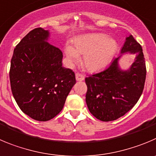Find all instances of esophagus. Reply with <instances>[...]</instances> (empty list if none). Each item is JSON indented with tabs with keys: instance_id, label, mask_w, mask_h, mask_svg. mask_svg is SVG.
I'll return each instance as SVG.
<instances>
[{
	"instance_id": "1",
	"label": "esophagus",
	"mask_w": 156,
	"mask_h": 156,
	"mask_svg": "<svg viewBox=\"0 0 156 156\" xmlns=\"http://www.w3.org/2000/svg\"><path fill=\"white\" fill-rule=\"evenodd\" d=\"M75 78H76L77 81H84L85 80V76L80 73L75 74Z\"/></svg>"
}]
</instances>
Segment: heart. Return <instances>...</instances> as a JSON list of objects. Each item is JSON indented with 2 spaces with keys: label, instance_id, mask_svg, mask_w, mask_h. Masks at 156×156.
I'll return each instance as SVG.
<instances>
[{
  "label": "heart",
  "instance_id": "heart-1",
  "mask_svg": "<svg viewBox=\"0 0 156 156\" xmlns=\"http://www.w3.org/2000/svg\"><path fill=\"white\" fill-rule=\"evenodd\" d=\"M117 51L114 39L103 34H87L75 38L73 48L66 46L65 54L70 62L84 55V65L90 71H97L108 65Z\"/></svg>",
  "mask_w": 156,
  "mask_h": 156
}]
</instances>
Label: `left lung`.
I'll return each mask as SVG.
<instances>
[{"instance_id": "1", "label": "left lung", "mask_w": 156, "mask_h": 156, "mask_svg": "<svg viewBox=\"0 0 156 156\" xmlns=\"http://www.w3.org/2000/svg\"><path fill=\"white\" fill-rule=\"evenodd\" d=\"M126 53H135V61L128 70L119 67L120 58ZM146 67L142 46L133 36L126 37L121 55L113 59L104 71L85 78V96L90 112L99 120L110 122L130 111L139 101L145 85Z\"/></svg>"}]
</instances>
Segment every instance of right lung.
Instances as JSON below:
<instances>
[{
	"instance_id": "obj_1",
	"label": "right lung",
	"mask_w": 156,
	"mask_h": 156,
	"mask_svg": "<svg viewBox=\"0 0 156 156\" xmlns=\"http://www.w3.org/2000/svg\"><path fill=\"white\" fill-rule=\"evenodd\" d=\"M48 30L37 27L23 37L14 50L10 68L11 91L21 111L46 122L62 110L76 80L62 66L63 55L47 41Z\"/></svg>"
}]
</instances>
